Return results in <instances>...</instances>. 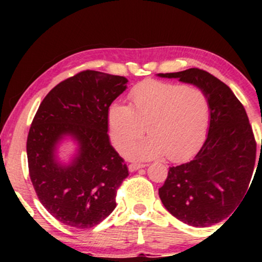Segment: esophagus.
<instances>
[{"label": "esophagus", "mask_w": 262, "mask_h": 262, "mask_svg": "<svg viewBox=\"0 0 262 262\" xmlns=\"http://www.w3.org/2000/svg\"><path fill=\"white\" fill-rule=\"evenodd\" d=\"M141 167H145V165H144V164H138V162H133V164L129 165L128 169H129V171H137V170L141 169Z\"/></svg>", "instance_id": "obj_1"}]
</instances>
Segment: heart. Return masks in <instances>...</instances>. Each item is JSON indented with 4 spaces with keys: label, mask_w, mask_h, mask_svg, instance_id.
Segmentation results:
<instances>
[{
    "label": "heart",
    "mask_w": 262,
    "mask_h": 262,
    "mask_svg": "<svg viewBox=\"0 0 262 262\" xmlns=\"http://www.w3.org/2000/svg\"><path fill=\"white\" fill-rule=\"evenodd\" d=\"M129 102V106L113 103L107 111L111 139L119 151L148 128L149 137L130 146L128 158L148 160L167 155L170 160H182L206 137L209 101L200 87L148 80L130 90Z\"/></svg>",
    "instance_id": "1"
}]
</instances>
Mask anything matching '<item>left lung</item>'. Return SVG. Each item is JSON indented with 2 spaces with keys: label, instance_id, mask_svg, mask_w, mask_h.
<instances>
[{
  "label": "left lung",
  "instance_id": "1",
  "mask_svg": "<svg viewBox=\"0 0 262 262\" xmlns=\"http://www.w3.org/2000/svg\"><path fill=\"white\" fill-rule=\"evenodd\" d=\"M200 87L209 101V130L193 160L169 169L159 196L173 217L209 227L231 214L250 185L256 141L245 108L231 90L207 71L192 68L159 74ZM239 208V207H237Z\"/></svg>",
  "mask_w": 262,
  "mask_h": 262
}]
</instances>
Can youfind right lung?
Segmentation results:
<instances>
[{"instance_id": "add662e5", "label": "right lung", "mask_w": 262, "mask_h": 262, "mask_svg": "<svg viewBox=\"0 0 262 262\" xmlns=\"http://www.w3.org/2000/svg\"><path fill=\"white\" fill-rule=\"evenodd\" d=\"M128 80L81 71L56 85L41 101L27 139L29 176L45 209L69 227L90 229L116 208L117 189L128 167L108 137L107 111ZM64 136L79 144L74 160H56Z\"/></svg>"}]
</instances>
